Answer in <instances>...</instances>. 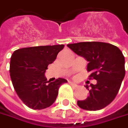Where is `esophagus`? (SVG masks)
I'll return each mask as SVG.
<instances>
[{
	"label": "esophagus",
	"instance_id": "esophagus-1",
	"mask_svg": "<svg viewBox=\"0 0 128 128\" xmlns=\"http://www.w3.org/2000/svg\"><path fill=\"white\" fill-rule=\"evenodd\" d=\"M69 84H70L72 86H74V87H76V86H77V84H75V83H73V82H72V81H69Z\"/></svg>",
	"mask_w": 128,
	"mask_h": 128
}]
</instances>
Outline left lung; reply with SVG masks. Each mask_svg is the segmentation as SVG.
<instances>
[{
  "label": "left lung",
  "instance_id": "1",
  "mask_svg": "<svg viewBox=\"0 0 128 128\" xmlns=\"http://www.w3.org/2000/svg\"><path fill=\"white\" fill-rule=\"evenodd\" d=\"M74 52L84 57L88 62V80H96L86 88L89 95L78 100V106L84 110H98L104 108L116 98L125 75L124 57L115 45L100 42H84L67 44Z\"/></svg>",
  "mask_w": 128,
  "mask_h": 128
}]
</instances>
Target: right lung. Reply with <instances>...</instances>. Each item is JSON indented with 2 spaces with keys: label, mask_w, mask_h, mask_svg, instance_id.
I'll use <instances>...</instances> for the list:
<instances>
[{
  "label": "right lung",
  "mask_w": 128,
  "mask_h": 128,
  "mask_svg": "<svg viewBox=\"0 0 128 128\" xmlns=\"http://www.w3.org/2000/svg\"><path fill=\"white\" fill-rule=\"evenodd\" d=\"M64 44L20 48L10 61V77L18 97L28 108L41 110L56 100L59 87L67 80L58 78L49 82L44 77L48 66L56 60Z\"/></svg>",
  "instance_id": "add662e5"
}]
</instances>
